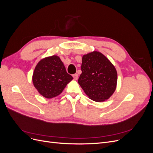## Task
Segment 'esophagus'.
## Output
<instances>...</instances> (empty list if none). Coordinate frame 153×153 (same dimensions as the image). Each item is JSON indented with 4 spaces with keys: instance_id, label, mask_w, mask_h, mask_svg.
<instances>
[{
    "instance_id": "esophagus-1",
    "label": "esophagus",
    "mask_w": 153,
    "mask_h": 153,
    "mask_svg": "<svg viewBox=\"0 0 153 153\" xmlns=\"http://www.w3.org/2000/svg\"><path fill=\"white\" fill-rule=\"evenodd\" d=\"M73 77L74 79H75V80H76L78 79V75L76 73V74H74V75H73Z\"/></svg>"
}]
</instances>
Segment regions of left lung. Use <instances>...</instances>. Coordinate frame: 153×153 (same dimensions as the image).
<instances>
[{"label": "left lung", "mask_w": 153, "mask_h": 153, "mask_svg": "<svg viewBox=\"0 0 153 153\" xmlns=\"http://www.w3.org/2000/svg\"><path fill=\"white\" fill-rule=\"evenodd\" d=\"M82 62L78 84L91 100L96 102L107 100L117 87V73L115 66L97 51L83 55Z\"/></svg>", "instance_id": "obj_1"}]
</instances>
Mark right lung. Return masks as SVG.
<instances>
[{"instance_id":"1","label":"right lung","mask_w":153,"mask_h":153,"mask_svg":"<svg viewBox=\"0 0 153 153\" xmlns=\"http://www.w3.org/2000/svg\"><path fill=\"white\" fill-rule=\"evenodd\" d=\"M72 80V76L66 72L57 55L41 59L37 64L32 75L34 86L41 96L48 99L59 96Z\"/></svg>"}]
</instances>
